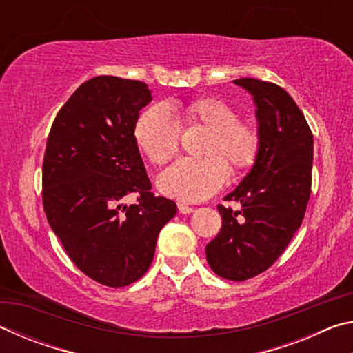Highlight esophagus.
<instances>
[{
  "label": "esophagus",
  "mask_w": 353,
  "mask_h": 353,
  "mask_svg": "<svg viewBox=\"0 0 353 353\" xmlns=\"http://www.w3.org/2000/svg\"><path fill=\"white\" fill-rule=\"evenodd\" d=\"M177 208L182 214H190V213H193V210H194L193 207H190L187 204H177Z\"/></svg>",
  "instance_id": "34e87169"
}]
</instances>
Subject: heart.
Segmentation results:
<instances>
[{"instance_id":"obj_1","label":"heart","mask_w":353,"mask_h":353,"mask_svg":"<svg viewBox=\"0 0 353 353\" xmlns=\"http://www.w3.org/2000/svg\"><path fill=\"white\" fill-rule=\"evenodd\" d=\"M188 121L210 130L205 160L182 159L168 166L157 179L160 193L168 198L199 202L210 198L229 179V162L234 171L249 168L260 148L259 130L249 121L236 119L235 109L213 97L199 98L185 105ZM135 141L155 165H162L177 152L179 124L168 107L152 105L137 119Z\"/></svg>"}]
</instances>
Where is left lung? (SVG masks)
I'll return each mask as SVG.
<instances>
[{"label":"left lung","mask_w":353,"mask_h":353,"mask_svg":"<svg viewBox=\"0 0 353 353\" xmlns=\"http://www.w3.org/2000/svg\"><path fill=\"white\" fill-rule=\"evenodd\" d=\"M234 83L254 99L260 148L252 170L224 198L240 202L241 210L218 205L223 227L205 255L219 277L243 282L266 271L302 224L312 188L313 134L282 87L254 77Z\"/></svg>","instance_id":"8db88e82"}]
</instances>
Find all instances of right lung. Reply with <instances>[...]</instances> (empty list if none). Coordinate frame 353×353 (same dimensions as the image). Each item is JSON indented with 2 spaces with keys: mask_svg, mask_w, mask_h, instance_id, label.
Here are the masks:
<instances>
[{
  "mask_svg": "<svg viewBox=\"0 0 353 353\" xmlns=\"http://www.w3.org/2000/svg\"><path fill=\"white\" fill-rule=\"evenodd\" d=\"M152 101L145 82L98 76L59 110L43 159V208L79 270L121 288L151 266L176 202L154 196L135 141L140 110ZM140 192L137 205L122 199Z\"/></svg>",
  "mask_w": 353,
  "mask_h": 353,
  "instance_id": "right-lung-1",
  "label": "right lung"
}]
</instances>
